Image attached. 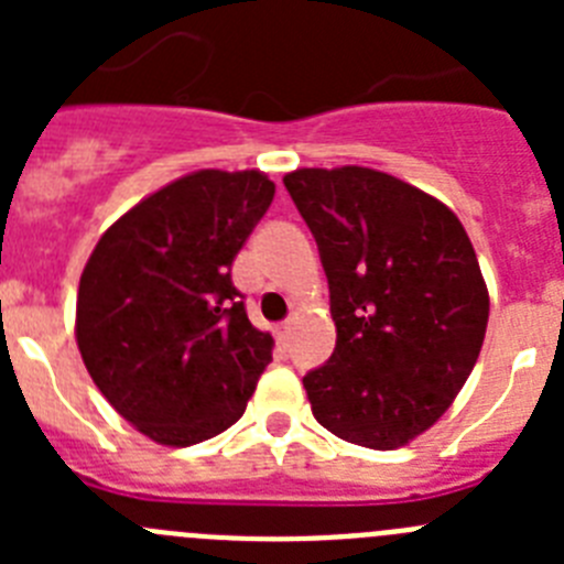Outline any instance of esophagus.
<instances>
[{"label":"esophagus","mask_w":564,"mask_h":564,"mask_svg":"<svg viewBox=\"0 0 564 564\" xmlns=\"http://www.w3.org/2000/svg\"><path fill=\"white\" fill-rule=\"evenodd\" d=\"M288 333H291V318H288V322H282V325L276 327V336H279V341L285 344V341H288Z\"/></svg>","instance_id":"esophagus-1"}]
</instances>
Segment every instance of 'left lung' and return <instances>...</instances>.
I'll use <instances>...</instances> for the list:
<instances>
[{"instance_id":"left-lung-1","label":"left lung","mask_w":564,"mask_h":564,"mask_svg":"<svg viewBox=\"0 0 564 564\" xmlns=\"http://www.w3.org/2000/svg\"><path fill=\"white\" fill-rule=\"evenodd\" d=\"M285 188L316 237L336 350L302 378L327 432L398 449L449 410L475 370L488 291L455 212L392 174L296 169Z\"/></svg>"}]
</instances>
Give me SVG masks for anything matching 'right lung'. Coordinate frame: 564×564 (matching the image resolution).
I'll list each match as a JSON object with an SVG mask.
<instances>
[{
	"label": "right lung",
	"mask_w": 564,
	"mask_h": 564,
	"mask_svg": "<svg viewBox=\"0 0 564 564\" xmlns=\"http://www.w3.org/2000/svg\"><path fill=\"white\" fill-rule=\"evenodd\" d=\"M262 172L203 169L149 194L104 231L82 273L76 338L101 395L163 446L226 432L271 364L231 262L265 217Z\"/></svg>",
	"instance_id": "1"
}]
</instances>
